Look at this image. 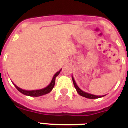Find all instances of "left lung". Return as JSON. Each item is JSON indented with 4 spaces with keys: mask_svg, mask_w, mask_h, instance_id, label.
Instances as JSON below:
<instances>
[{
    "mask_svg": "<svg viewBox=\"0 0 128 128\" xmlns=\"http://www.w3.org/2000/svg\"><path fill=\"white\" fill-rule=\"evenodd\" d=\"M72 81H73V83H74V87L76 89V91L78 92L79 94H80L81 96H83V97H85L86 98H89V99H97V98H100L104 97V96H95L93 95V94H88L86 93L85 92L82 91V90L80 89V88L78 87L77 84H76V82H75V80H74V78H73V76H72Z\"/></svg>",
    "mask_w": 128,
    "mask_h": 128,
    "instance_id": "1",
    "label": "left lung"
}]
</instances>
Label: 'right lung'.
<instances>
[{"label": "right lung", "mask_w": 128, "mask_h": 128, "mask_svg": "<svg viewBox=\"0 0 128 128\" xmlns=\"http://www.w3.org/2000/svg\"><path fill=\"white\" fill-rule=\"evenodd\" d=\"M60 71H58V72H56V74H54V77L52 78V81L50 82V84L47 86V87L44 88L43 89L41 90H32V91H28V90H22L18 88L17 86L15 85V87L16 88V89L18 90L20 92H21L23 94H24L26 96H32V97H38V96H41L45 95V94H47L50 93V92L52 91L53 88L54 87V85H55V80H56V78L59 75V74L60 73Z\"/></svg>", "instance_id": "add662e5"}]
</instances>
